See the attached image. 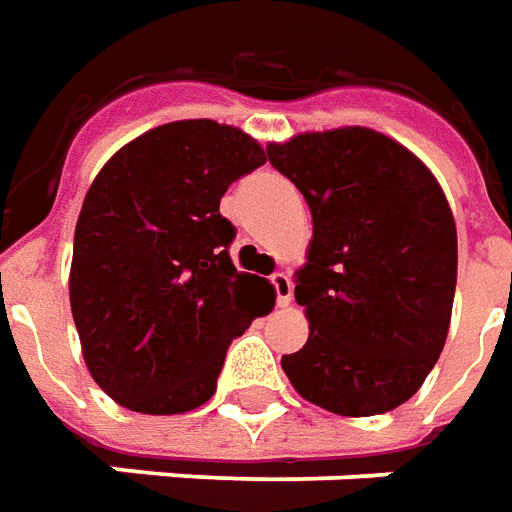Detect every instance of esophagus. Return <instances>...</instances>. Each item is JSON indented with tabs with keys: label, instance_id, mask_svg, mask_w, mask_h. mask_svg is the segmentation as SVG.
<instances>
[{
	"label": "esophagus",
	"instance_id": "obj_1",
	"mask_svg": "<svg viewBox=\"0 0 512 512\" xmlns=\"http://www.w3.org/2000/svg\"><path fill=\"white\" fill-rule=\"evenodd\" d=\"M270 281H273L275 286L278 306H289V303H292V278H289V273H275Z\"/></svg>",
	"mask_w": 512,
	"mask_h": 512
}]
</instances>
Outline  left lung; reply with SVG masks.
I'll return each instance as SVG.
<instances>
[{
  "label": "left lung",
  "mask_w": 512,
  "mask_h": 512,
  "mask_svg": "<svg viewBox=\"0 0 512 512\" xmlns=\"http://www.w3.org/2000/svg\"><path fill=\"white\" fill-rule=\"evenodd\" d=\"M267 157L314 220L295 273L311 333L281 358L286 378L339 416L394 411L447 342L458 284L447 195L422 159L366 126L297 134Z\"/></svg>",
  "instance_id": "8db88e82"
}]
</instances>
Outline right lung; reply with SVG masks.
I'll return each instance as SVG.
<instances>
[{"label": "right lung", "mask_w": 512, "mask_h": 512, "mask_svg": "<svg viewBox=\"0 0 512 512\" xmlns=\"http://www.w3.org/2000/svg\"><path fill=\"white\" fill-rule=\"evenodd\" d=\"M267 162L237 126L198 118L140 134L90 184L74 231L71 314L90 375L137 413L170 416L217 389L231 339L273 308L237 273L228 184Z\"/></svg>", "instance_id": "right-lung-1"}]
</instances>
